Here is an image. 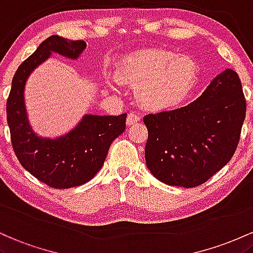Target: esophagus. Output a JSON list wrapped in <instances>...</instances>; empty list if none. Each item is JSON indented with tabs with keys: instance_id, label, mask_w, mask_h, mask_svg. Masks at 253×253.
<instances>
[{
	"instance_id": "esophagus-1",
	"label": "esophagus",
	"mask_w": 253,
	"mask_h": 253,
	"mask_svg": "<svg viewBox=\"0 0 253 253\" xmlns=\"http://www.w3.org/2000/svg\"><path fill=\"white\" fill-rule=\"evenodd\" d=\"M140 119H141V117L138 115H135V113H129V115H127V118H126V126H134V124H136V123H138V122H140Z\"/></svg>"
}]
</instances>
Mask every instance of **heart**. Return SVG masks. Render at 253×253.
Listing matches in <instances>:
<instances>
[{"label":"heart","mask_w":253,"mask_h":253,"mask_svg":"<svg viewBox=\"0 0 253 253\" xmlns=\"http://www.w3.org/2000/svg\"><path fill=\"white\" fill-rule=\"evenodd\" d=\"M116 73L135 89L136 100L143 109L164 111L188 98L197 82L198 65L188 55L147 50L122 59Z\"/></svg>","instance_id":"obj_1"}]
</instances>
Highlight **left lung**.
Returning a JSON list of instances; mask_svg holds the SVG:
<instances>
[{
    "label": "left lung",
    "instance_id": "obj_1",
    "mask_svg": "<svg viewBox=\"0 0 253 253\" xmlns=\"http://www.w3.org/2000/svg\"><path fill=\"white\" fill-rule=\"evenodd\" d=\"M245 113L239 76L226 69L186 106L147 115L144 157L150 173L172 186L206 183L233 157Z\"/></svg>",
    "mask_w": 253,
    "mask_h": 253
}]
</instances>
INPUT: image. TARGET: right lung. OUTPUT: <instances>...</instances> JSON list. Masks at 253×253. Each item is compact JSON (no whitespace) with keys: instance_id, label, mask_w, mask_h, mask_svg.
Here are the masks:
<instances>
[{"instance_id":"obj_1","label":"right lung","mask_w":253,"mask_h":253,"mask_svg":"<svg viewBox=\"0 0 253 253\" xmlns=\"http://www.w3.org/2000/svg\"><path fill=\"white\" fill-rule=\"evenodd\" d=\"M84 41L51 36L22 62L14 74L7 100V122L13 149L26 171L55 189L87 183L103 167L110 146L126 130V113L119 116L84 115L67 134L42 137L31 126L25 104V86L38 65L53 52L78 59L86 49Z\"/></svg>"}]
</instances>
